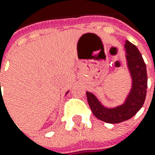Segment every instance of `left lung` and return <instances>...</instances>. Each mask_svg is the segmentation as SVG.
I'll return each instance as SVG.
<instances>
[{"label": "left lung", "instance_id": "obj_1", "mask_svg": "<svg viewBox=\"0 0 155 155\" xmlns=\"http://www.w3.org/2000/svg\"><path fill=\"white\" fill-rule=\"evenodd\" d=\"M126 58L133 85L125 102L115 108L103 107L92 93L86 91L90 107L96 117L108 123H119L133 117L144 103L147 93L148 77L146 64L141 53L134 44L126 40Z\"/></svg>", "mask_w": 155, "mask_h": 155}]
</instances>
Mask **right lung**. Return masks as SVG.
<instances>
[{
  "label": "right lung",
  "instance_id": "obj_1",
  "mask_svg": "<svg viewBox=\"0 0 155 155\" xmlns=\"http://www.w3.org/2000/svg\"><path fill=\"white\" fill-rule=\"evenodd\" d=\"M0 84H1V83H0Z\"/></svg>",
  "mask_w": 155,
  "mask_h": 155
}]
</instances>
